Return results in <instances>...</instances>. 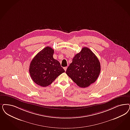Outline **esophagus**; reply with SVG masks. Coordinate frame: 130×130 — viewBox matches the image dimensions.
I'll use <instances>...</instances> for the list:
<instances>
[{
    "instance_id": "obj_1",
    "label": "esophagus",
    "mask_w": 130,
    "mask_h": 130,
    "mask_svg": "<svg viewBox=\"0 0 130 130\" xmlns=\"http://www.w3.org/2000/svg\"><path fill=\"white\" fill-rule=\"evenodd\" d=\"M67 67H64V70H65V71L67 70Z\"/></svg>"
}]
</instances>
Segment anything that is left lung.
<instances>
[{"label":"left lung","instance_id":"8db88e82","mask_svg":"<svg viewBox=\"0 0 130 130\" xmlns=\"http://www.w3.org/2000/svg\"><path fill=\"white\" fill-rule=\"evenodd\" d=\"M100 71L98 58L89 48L85 47L75 55L66 73L77 85L85 88L95 82Z\"/></svg>","mask_w":130,"mask_h":130}]
</instances>
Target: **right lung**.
<instances>
[{
    "mask_svg": "<svg viewBox=\"0 0 130 130\" xmlns=\"http://www.w3.org/2000/svg\"><path fill=\"white\" fill-rule=\"evenodd\" d=\"M53 54L54 50L46 46L36 54L30 63L29 72L31 79L41 86L51 85L65 72L60 63L53 58Z\"/></svg>",
    "mask_w": 130,
    "mask_h": 130,
    "instance_id": "add662e5",
    "label": "right lung"
}]
</instances>
